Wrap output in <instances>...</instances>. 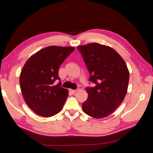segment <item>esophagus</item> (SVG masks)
<instances>
[{
	"mask_svg": "<svg viewBox=\"0 0 153 153\" xmlns=\"http://www.w3.org/2000/svg\"><path fill=\"white\" fill-rule=\"evenodd\" d=\"M78 90V89H76V90H73V89H71V91L73 92V93H75V92H77Z\"/></svg>",
	"mask_w": 153,
	"mask_h": 153,
	"instance_id": "34e87169",
	"label": "esophagus"
}]
</instances>
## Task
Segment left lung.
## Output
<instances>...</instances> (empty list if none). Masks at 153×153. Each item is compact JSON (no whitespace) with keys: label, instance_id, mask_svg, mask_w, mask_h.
Listing matches in <instances>:
<instances>
[{"label":"left lung","instance_id":"obj_1","mask_svg":"<svg viewBox=\"0 0 153 153\" xmlns=\"http://www.w3.org/2000/svg\"><path fill=\"white\" fill-rule=\"evenodd\" d=\"M90 73L94 87L85 90L88 98L82 103L84 112L96 119L107 117L123 102L127 93L129 73L116 51L108 46L89 43L77 47Z\"/></svg>","mask_w":153,"mask_h":153}]
</instances>
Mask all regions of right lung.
I'll return each instance as SVG.
<instances>
[{
	"label": "right lung",
	"instance_id": "obj_1",
	"mask_svg": "<svg viewBox=\"0 0 153 153\" xmlns=\"http://www.w3.org/2000/svg\"><path fill=\"white\" fill-rule=\"evenodd\" d=\"M74 47L50 46L38 51L27 60L20 75L24 99L29 107L41 116L58 114L65 103L68 91L61 87L59 69Z\"/></svg>",
	"mask_w": 153,
	"mask_h": 153
}]
</instances>
